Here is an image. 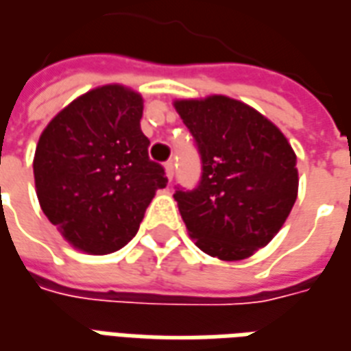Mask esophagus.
I'll list each match as a JSON object with an SVG mask.
<instances>
[{
  "mask_svg": "<svg viewBox=\"0 0 351 351\" xmlns=\"http://www.w3.org/2000/svg\"><path fill=\"white\" fill-rule=\"evenodd\" d=\"M165 170H166V178L172 181V178H173V162H172V160H166Z\"/></svg>",
  "mask_w": 351,
  "mask_h": 351,
  "instance_id": "esophagus-1",
  "label": "esophagus"
}]
</instances>
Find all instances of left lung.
I'll return each instance as SVG.
<instances>
[{
  "label": "left lung",
  "instance_id": "1",
  "mask_svg": "<svg viewBox=\"0 0 351 351\" xmlns=\"http://www.w3.org/2000/svg\"><path fill=\"white\" fill-rule=\"evenodd\" d=\"M202 159L194 189L176 202L196 246L222 261L250 257L272 241L298 196L296 155L270 120L226 96L181 99Z\"/></svg>",
  "mask_w": 351,
  "mask_h": 351
}]
</instances>
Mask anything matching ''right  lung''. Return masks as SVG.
Instances as JSON below:
<instances>
[{
	"mask_svg": "<svg viewBox=\"0 0 351 351\" xmlns=\"http://www.w3.org/2000/svg\"><path fill=\"white\" fill-rule=\"evenodd\" d=\"M142 97L118 85L86 92L62 109L35 152L36 196L66 241L88 254L125 246L141 228L165 168L149 159Z\"/></svg>",
	"mask_w": 351,
	"mask_h": 351,
	"instance_id": "obj_1",
	"label": "right lung"
}]
</instances>
